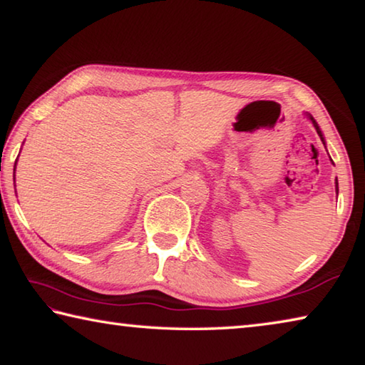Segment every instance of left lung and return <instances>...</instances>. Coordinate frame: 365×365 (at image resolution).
Returning a JSON list of instances; mask_svg holds the SVG:
<instances>
[{
	"label": "left lung",
	"mask_w": 365,
	"mask_h": 365,
	"mask_svg": "<svg viewBox=\"0 0 365 365\" xmlns=\"http://www.w3.org/2000/svg\"><path fill=\"white\" fill-rule=\"evenodd\" d=\"M307 119H309V120H311V122L314 123V127H316V130H317V133H319V137H320V140H322V143L325 145L324 135H322V132H320V128H319V125H317V122H316V119H314V117H312L311 114H307ZM336 195H338V180H336Z\"/></svg>",
	"instance_id": "1"
}]
</instances>
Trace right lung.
I'll return each instance as SVG.
<instances>
[{"mask_svg": "<svg viewBox=\"0 0 365 365\" xmlns=\"http://www.w3.org/2000/svg\"><path fill=\"white\" fill-rule=\"evenodd\" d=\"M16 164H17V159H16ZM14 172H16V165H14Z\"/></svg>", "mask_w": 365, "mask_h": 365, "instance_id": "obj_1", "label": "right lung"}]
</instances>
